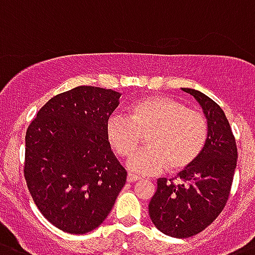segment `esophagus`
Masks as SVG:
<instances>
[{
    "mask_svg": "<svg viewBox=\"0 0 255 255\" xmlns=\"http://www.w3.org/2000/svg\"><path fill=\"white\" fill-rule=\"evenodd\" d=\"M140 180V177L137 176V175L134 174H128L127 175V181L128 183H134V181Z\"/></svg>",
    "mask_w": 255,
    "mask_h": 255,
    "instance_id": "obj_1",
    "label": "esophagus"
}]
</instances>
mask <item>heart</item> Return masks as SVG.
I'll use <instances>...</instances> for the list:
<instances>
[{
  "label": "heart",
  "instance_id": "b5f03b06",
  "mask_svg": "<svg viewBox=\"0 0 255 255\" xmlns=\"http://www.w3.org/2000/svg\"><path fill=\"white\" fill-rule=\"evenodd\" d=\"M128 118L111 115L105 133L121 157L131 155L149 132L146 145L127 160L128 170L138 175H155L187 170L200 157L207 140L206 118L200 111L167 96H149L128 106Z\"/></svg>",
  "mask_w": 255,
  "mask_h": 255
}]
</instances>
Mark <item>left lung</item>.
I'll return each mask as SVG.
<instances>
[{"label":"left lung","mask_w":255,"mask_h":255,"mask_svg":"<svg viewBox=\"0 0 255 255\" xmlns=\"http://www.w3.org/2000/svg\"><path fill=\"white\" fill-rule=\"evenodd\" d=\"M183 91L196 98L206 118V145L175 181L159 179L149 202L154 226L176 239L194 236L217 219L230 196L237 164L236 141L222 108L202 92Z\"/></svg>","instance_id":"obj_1"}]
</instances>
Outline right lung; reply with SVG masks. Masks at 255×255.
Masks as SVG:
<instances>
[{
    "label": "right lung",
    "mask_w": 255,
    "mask_h": 255,
    "mask_svg": "<svg viewBox=\"0 0 255 255\" xmlns=\"http://www.w3.org/2000/svg\"><path fill=\"white\" fill-rule=\"evenodd\" d=\"M122 93L76 87L40 109L25 133L24 177L36 206L53 226L81 235L110 214L127 172L105 127Z\"/></svg>",
    "instance_id": "add662e5"
}]
</instances>
